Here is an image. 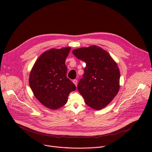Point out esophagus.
Returning <instances> with one entry per match:
<instances>
[{
	"label": "esophagus",
	"mask_w": 152,
	"mask_h": 152,
	"mask_svg": "<svg viewBox=\"0 0 152 152\" xmlns=\"http://www.w3.org/2000/svg\"><path fill=\"white\" fill-rule=\"evenodd\" d=\"M73 82L75 83V85L77 86V79H74L73 80Z\"/></svg>",
	"instance_id": "34e87169"
}]
</instances>
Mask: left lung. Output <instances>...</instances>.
Returning <instances> with one entry per match:
<instances>
[{
	"instance_id": "obj_1",
	"label": "left lung",
	"mask_w": 152,
	"mask_h": 152,
	"mask_svg": "<svg viewBox=\"0 0 152 152\" xmlns=\"http://www.w3.org/2000/svg\"><path fill=\"white\" fill-rule=\"evenodd\" d=\"M75 56L86 63L77 90L85 103L96 110L106 106L120 88V73L117 63L106 50L97 46L73 50Z\"/></svg>"
}]
</instances>
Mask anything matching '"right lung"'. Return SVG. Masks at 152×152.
Wrapping results in <instances>:
<instances>
[{"mask_svg": "<svg viewBox=\"0 0 152 152\" xmlns=\"http://www.w3.org/2000/svg\"><path fill=\"white\" fill-rule=\"evenodd\" d=\"M71 48L52 49L36 61L29 75L30 87L38 100L51 110H57L67 102L75 85L67 77L65 64Z\"/></svg>", "mask_w": 152, "mask_h": 152, "instance_id": "obj_1", "label": "right lung"}]
</instances>
